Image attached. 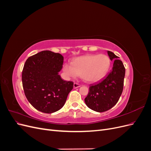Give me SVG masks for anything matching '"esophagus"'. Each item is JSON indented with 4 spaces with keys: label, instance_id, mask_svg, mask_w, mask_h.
<instances>
[{
    "label": "esophagus",
    "instance_id": "1",
    "mask_svg": "<svg viewBox=\"0 0 151 151\" xmlns=\"http://www.w3.org/2000/svg\"><path fill=\"white\" fill-rule=\"evenodd\" d=\"M80 86H81V85L79 84H78V83H74V89L77 88H79Z\"/></svg>",
    "mask_w": 151,
    "mask_h": 151
}]
</instances>
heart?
Instances as JSON below:
<instances>
[{"label":"heart","mask_w":151,"mask_h":151,"mask_svg":"<svg viewBox=\"0 0 151 151\" xmlns=\"http://www.w3.org/2000/svg\"><path fill=\"white\" fill-rule=\"evenodd\" d=\"M111 66V60L105 54H90L77 57L71 64L65 63L63 68L70 77L80 76L86 82H96L106 76Z\"/></svg>","instance_id":"1"}]
</instances>
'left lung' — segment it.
Returning a JSON list of instances; mask_svg holds the SVG:
<instances>
[{
    "label": "left lung",
    "instance_id": "obj_1",
    "mask_svg": "<svg viewBox=\"0 0 151 151\" xmlns=\"http://www.w3.org/2000/svg\"><path fill=\"white\" fill-rule=\"evenodd\" d=\"M110 60H114L111 71L103 79L89 87V92L84 99L87 106L97 112H104L113 108L122 95L125 68L118 57L107 51Z\"/></svg>",
    "mask_w": 151,
    "mask_h": 151
}]
</instances>
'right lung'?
<instances>
[{"instance_id":"obj_1","label":"right lung","mask_w":151,"mask_h":151,"mask_svg":"<svg viewBox=\"0 0 151 151\" xmlns=\"http://www.w3.org/2000/svg\"><path fill=\"white\" fill-rule=\"evenodd\" d=\"M63 63L61 54L49 50L26 60L22 72V86L27 99L37 110L52 113L65 104L74 83L63 80L58 74Z\"/></svg>"}]
</instances>
